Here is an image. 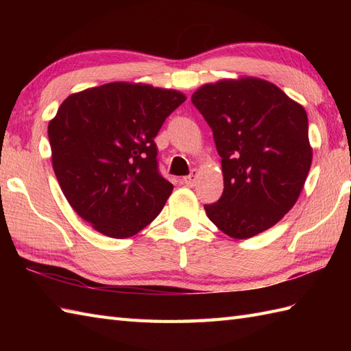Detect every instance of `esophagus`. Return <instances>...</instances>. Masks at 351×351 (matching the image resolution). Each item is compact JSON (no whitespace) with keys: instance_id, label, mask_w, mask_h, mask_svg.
Returning a JSON list of instances; mask_svg holds the SVG:
<instances>
[{"instance_id":"obj_1","label":"esophagus","mask_w":351,"mask_h":351,"mask_svg":"<svg viewBox=\"0 0 351 351\" xmlns=\"http://www.w3.org/2000/svg\"><path fill=\"white\" fill-rule=\"evenodd\" d=\"M196 176H197V171L196 170H191V173L189 176L184 178V184L189 185V187H193V185L196 184Z\"/></svg>"}]
</instances>
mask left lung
Here are the masks:
<instances>
[{
	"mask_svg": "<svg viewBox=\"0 0 351 351\" xmlns=\"http://www.w3.org/2000/svg\"><path fill=\"white\" fill-rule=\"evenodd\" d=\"M213 130L225 190L205 211L221 232L250 238L299 199L312 162L306 111L259 78L225 80L193 93Z\"/></svg>",
	"mask_w": 351,
	"mask_h": 351,
	"instance_id": "left-lung-1",
	"label": "left lung"
}]
</instances>
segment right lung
<instances>
[{"label": "right lung", "instance_id": "obj_1", "mask_svg": "<svg viewBox=\"0 0 351 351\" xmlns=\"http://www.w3.org/2000/svg\"><path fill=\"white\" fill-rule=\"evenodd\" d=\"M185 101L176 90L110 83L71 95L48 125L52 167L81 219L128 238L162 210L173 185L160 173L154 138Z\"/></svg>", "mask_w": 351, "mask_h": 351}]
</instances>
